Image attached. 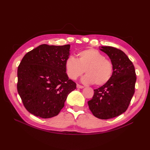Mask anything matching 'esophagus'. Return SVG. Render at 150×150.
Here are the masks:
<instances>
[{
	"label": "esophagus",
	"instance_id": "34e87169",
	"mask_svg": "<svg viewBox=\"0 0 150 150\" xmlns=\"http://www.w3.org/2000/svg\"><path fill=\"white\" fill-rule=\"evenodd\" d=\"M77 88H80V89H82V88H84V86H81L79 84H77Z\"/></svg>",
	"mask_w": 150,
	"mask_h": 150
}]
</instances>
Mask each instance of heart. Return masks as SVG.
<instances>
[{"label": "heart", "mask_w": 150, "mask_h": 150, "mask_svg": "<svg viewBox=\"0 0 150 150\" xmlns=\"http://www.w3.org/2000/svg\"><path fill=\"white\" fill-rule=\"evenodd\" d=\"M67 76L76 80L85 72L83 78L84 83L101 86L107 84L112 78L114 72L112 62L104 58L103 54L94 49H86L78 54V59L70 56L65 62Z\"/></svg>", "instance_id": "1"}]
</instances>
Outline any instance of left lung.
I'll return each instance as SVG.
<instances>
[{"label": "left lung", "mask_w": 150, "mask_h": 150, "mask_svg": "<svg viewBox=\"0 0 150 150\" xmlns=\"http://www.w3.org/2000/svg\"><path fill=\"white\" fill-rule=\"evenodd\" d=\"M100 50L110 58L114 72L107 84L94 90L88 104L95 117L108 120L120 116L128 109L134 93L137 76L133 62L123 51L111 46H102Z\"/></svg>", "instance_id": "8db88e82"}]
</instances>
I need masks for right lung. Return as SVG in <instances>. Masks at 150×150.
Listing matches in <instances>:
<instances>
[{"instance_id":"obj_1","label":"right lung","mask_w":150,"mask_h":150,"mask_svg":"<svg viewBox=\"0 0 150 150\" xmlns=\"http://www.w3.org/2000/svg\"><path fill=\"white\" fill-rule=\"evenodd\" d=\"M70 45L42 44L28 52L17 69V91L25 109L42 118L57 116L76 84L66 74Z\"/></svg>"}]
</instances>
